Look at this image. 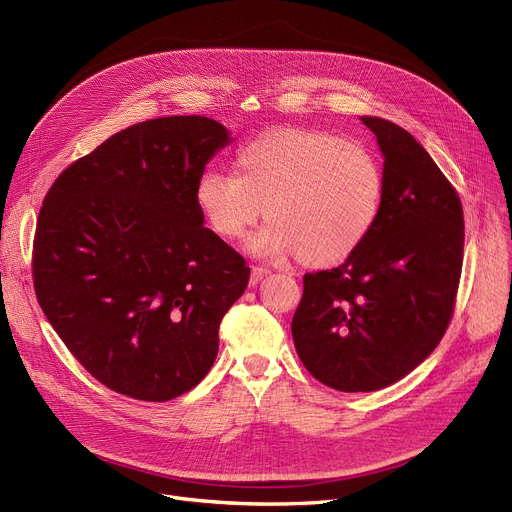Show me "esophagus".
<instances>
[{"label":"esophagus","instance_id":"esophagus-1","mask_svg":"<svg viewBox=\"0 0 512 512\" xmlns=\"http://www.w3.org/2000/svg\"><path fill=\"white\" fill-rule=\"evenodd\" d=\"M272 272L270 270H267V267H259V265H255L253 267V270H251V278H249V284L251 286H257L265 276H270Z\"/></svg>","mask_w":512,"mask_h":512}]
</instances>
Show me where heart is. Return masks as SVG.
Wrapping results in <instances>:
<instances>
[{
  "mask_svg": "<svg viewBox=\"0 0 512 512\" xmlns=\"http://www.w3.org/2000/svg\"><path fill=\"white\" fill-rule=\"evenodd\" d=\"M236 176L207 172L197 203L211 230L236 240L265 209L272 220L249 238V251L307 265L351 257L373 232L384 207L380 159L336 132L282 128L236 153Z\"/></svg>",
  "mask_w": 512,
  "mask_h": 512,
  "instance_id": "1",
  "label": "heart"
}]
</instances>
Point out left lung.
I'll return each instance as SVG.
<instances>
[{"instance_id": "left-lung-1", "label": "left lung", "mask_w": 512, "mask_h": 512, "mask_svg": "<svg viewBox=\"0 0 512 512\" xmlns=\"http://www.w3.org/2000/svg\"><path fill=\"white\" fill-rule=\"evenodd\" d=\"M384 153V207L363 245L305 274L292 317L315 380L373 392L405 378L440 344L456 305L465 220L456 188L405 128L365 116Z\"/></svg>"}]
</instances>
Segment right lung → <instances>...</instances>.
I'll use <instances>...</instances> for the list:
<instances>
[{
    "mask_svg": "<svg viewBox=\"0 0 512 512\" xmlns=\"http://www.w3.org/2000/svg\"><path fill=\"white\" fill-rule=\"evenodd\" d=\"M230 141L205 116L124 128L56 178L33 240L37 301L97 382L147 402L195 388L226 311L245 292V257L203 226L197 184Z\"/></svg>",
    "mask_w": 512,
    "mask_h": 512,
    "instance_id": "obj_1",
    "label": "right lung"
}]
</instances>
